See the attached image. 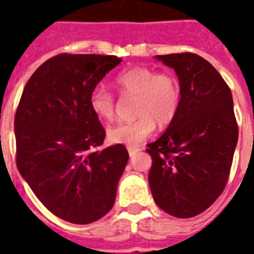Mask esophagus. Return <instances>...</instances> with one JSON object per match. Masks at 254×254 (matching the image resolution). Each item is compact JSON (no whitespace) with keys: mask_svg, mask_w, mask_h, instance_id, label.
I'll return each instance as SVG.
<instances>
[{"mask_svg":"<svg viewBox=\"0 0 254 254\" xmlns=\"http://www.w3.org/2000/svg\"><path fill=\"white\" fill-rule=\"evenodd\" d=\"M139 150H141V147L138 146H127V151H129V155H130V157Z\"/></svg>","mask_w":254,"mask_h":254,"instance_id":"34e87169","label":"esophagus"}]
</instances>
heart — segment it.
<instances>
[{
	"label": "heart",
	"instance_id": "1",
	"mask_svg": "<svg viewBox=\"0 0 254 254\" xmlns=\"http://www.w3.org/2000/svg\"><path fill=\"white\" fill-rule=\"evenodd\" d=\"M115 85L124 97H134L133 116L129 123L117 124L108 131L113 143L134 146L154 131L155 123L165 127L173 121L181 103V87L174 76L147 67H130L115 77ZM93 115L112 121L116 115V97L105 87H96L89 95Z\"/></svg>",
	"mask_w": 254,
	"mask_h": 254
}]
</instances>
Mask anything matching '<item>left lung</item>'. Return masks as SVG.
Masks as SVG:
<instances>
[{
    "label": "left lung",
    "instance_id": "obj_1",
    "mask_svg": "<svg viewBox=\"0 0 254 254\" xmlns=\"http://www.w3.org/2000/svg\"><path fill=\"white\" fill-rule=\"evenodd\" d=\"M173 68L181 103L166 131L147 145L149 186L159 208L189 219L220 196L232 166L239 129L231 89L209 62L196 54L155 55Z\"/></svg>",
    "mask_w": 254,
    "mask_h": 254
}]
</instances>
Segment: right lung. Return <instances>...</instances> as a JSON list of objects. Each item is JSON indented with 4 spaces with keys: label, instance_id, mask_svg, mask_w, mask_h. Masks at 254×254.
<instances>
[{
    "label": "right lung",
    "instance_id": "right-lung-1",
    "mask_svg": "<svg viewBox=\"0 0 254 254\" xmlns=\"http://www.w3.org/2000/svg\"><path fill=\"white\" fill-rule=\"evenodd\" d=\"M121 62L113 55H57L31 75L17 108L18 171L50 212L73 224L111 211L129 159L121 143L100 150L105 130L89 107L91 92Z\"/></svg>",
    "mask_w": 254,
    "mask_h": 254
}]
</instances>
